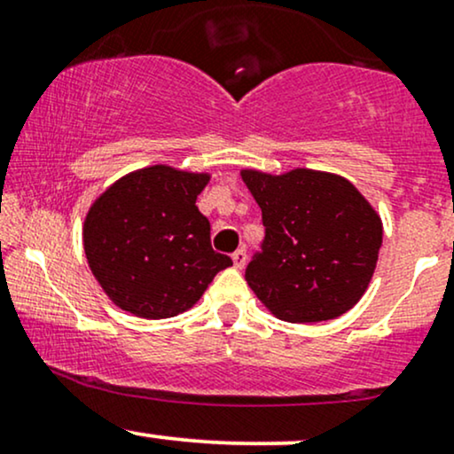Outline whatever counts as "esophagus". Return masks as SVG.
Returning <instances> with one entry per match:
<instances>
[{
	"label": "esophagus",
	"mask_w": 454,
	"mask_h": 454,
	"mask_svg": "<svg viewBox=\"0 0 454 454\" xmlns=\"http://www.w3.org/2000/svg\"><path fill=\"white\" fill-rule=\"evenodd\" d=\"M232 260H234V267L243 269L245 262H247V252H245V247H239L237 252L232 254Z\"/></svg>",
	"instance_id": "1"
}]
</instances>
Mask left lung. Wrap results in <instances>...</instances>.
I'll list each match as a JSON object with an SVG mask.
<instances>
[{"label": "left lung", "mask_w": 454, "mask_h": 454, "mask_svg": "<svg viewBox=\"0 0 454 454\" xmlns=\"http://www.w3.org/2000/svg\"><path fill=\"white\" fill-rule=\"evenodd\" d=\"M262 209L264 239L245 269L249 288L279 320L322 322L358 303L378 262L382 222L337 175L243 170Z\"/></svg>", "instance_id": "left-lung-1"}]
</instances>
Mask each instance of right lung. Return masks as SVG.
I'll list each match as a JSON object with an SVG mask.
<instances>
[{
  "label": "right lung",
  "instance_id": "obj_1",
  "mask_svg": "<svg viewBox=\"0 0 454 454\" xmlns=\"http://www.w3.org/2000/svg\"><path fill=\"white\" fill-rule=\"evenodd\" d=\"M209 175L151 166L93 202L82 228L91 273L114 305L140 317L190 309L232 260L211 247L196 198Z\"/></svg>",
  "mask_w": 454,
  "mask_h": 454
}]
</instances>
